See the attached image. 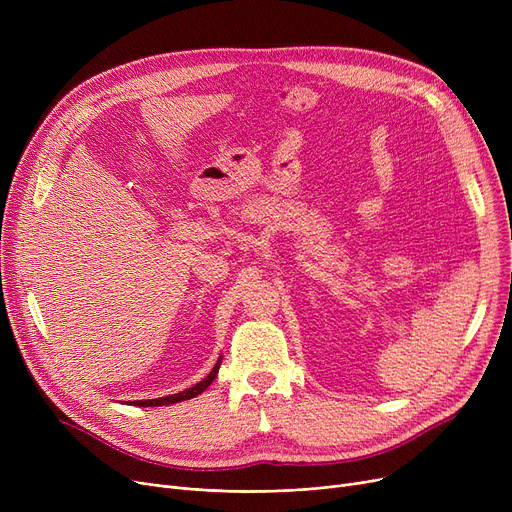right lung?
<instances>
[{"label": "right lung", "mask_w": 512, "mask_h": 512, "mask_svg": "<svg viewBox=\"0 0 512 512\" xmlns=\"http://www.w3.org/2000/svg\"><path fill=\"white\" fill-rule=\"evenodd\" d=\"M220 365H222V357L218 359V363H215V367L209 371L207 378L199 384H195L193 388H186L184 392H178V394H170V396H161V398H151V400H132L134 407H164V405H174V402H182V400H188V398H195L197 394H201L213 380L215 375H218L220 371Z\"/></svg>", "instance_id": "add662e5"}]
</instances>
